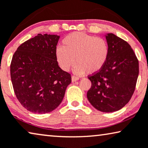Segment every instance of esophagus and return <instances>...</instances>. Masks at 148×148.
I'll use <instances>...</instances> for the list:
<instances>
[{"instance_id":"esophagus-1","label":"esophagus","mask_w":148,"mask_h":148,"mask_svg":"<svg viewBox=\"0 0 148 148\" xmlns=\"http://www.w3.org/2000/svg\"><path fill=\"white\" fill-rule=\"evenodd\" d=\"M79 80V78L77 77H75V76H72L71 77V81L72 82H75V81H77Z\"/></svg>"}]
</instances>
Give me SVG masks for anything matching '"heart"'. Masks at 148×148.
<instances>
[{
	"label": "heart",
	"mask_w": 148,
	"mask_h": 148,
	"mask_svg": "<svg viewBox=\"0 0 148 148\" xmlns=\"http://www.w3.org/2000/svg\"><path fill=\"white\" fill-rule=\"evenodd\" d=\"M108 55V45L104 38L79 32L66 36L62 40V47L55 51L57 63L65 71H69L75 61L74 72L77 75L99 72Z\"/></svg>",
	"instance_id": "obj_1"
}]
</instances>
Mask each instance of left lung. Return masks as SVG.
Wrapping results in <instances>:
<instances>
[{
	"instance_id": "left-lung-1",
	"label": "left lung",
	"mask_w": 148,
	"mask_h": 148,
	"mask_svg": "<svg viewBox=\"0 0 148 148\" xmlns=\"http://www.w3.org/2000/svg\"><path fill=\"white\" fill-rule=\"evenodd\" d=\"M109 55L99 72L89 77L91 87L87 97L91 106L102 112L123 108L134 93L139 63L131 46L113 33H106Z\"/></svg>"
}]
</instances>
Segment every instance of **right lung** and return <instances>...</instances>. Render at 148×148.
<instances>
[{
	"label": "right lung",
	"instance_id": "1",
	"mask_svg": "<svg viewBox=\"0 0 148 148\" xmlns=\"http://www.w3.org/2000/svg\"><path fill=\"white\" fill-rule=\"evenodd\" d=\"M57 35L38 34L18 47L10 64L12 86L18 101L28 111L46 113L55 110L71 77L57 63Z\"/></svg>",
	"mask_w": 148,
	"mask_h": 148
}]
</instances>
